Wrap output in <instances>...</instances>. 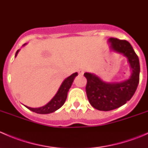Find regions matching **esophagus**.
Wrapping results in <instances>:
<instances>
[{
	"label": "esophagus",
	"instance_id": "obj_1",
	"mask_svg": "<svg viewBox=\"0 0 148 148\" xmlns=\"http://www.w3.org/2000/svg\"><path fill=\"white\" fill-rule=\"evenodd\" d=\"M84 72V71L83 69H79L78 70V73H79V74H80V75H83Z\"/></svg>",
	"mask_w": 148,
	"mask_h": 148
}]
</instances>
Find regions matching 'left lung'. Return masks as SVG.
Segmentation results:
<instances>
[{"label":"left lung","instance_id":"obj_1","mask_svg":"<svg viewBox=\"0 0 148 148\" xmlns=\"http://www.w3.org/2000/svg\"><path fill=\"white\" fill-rule=\"evenodd\" d=\"M112 51L127 58L130 65L131 75L122 82L108 83L94 74L86 72L84 76L87 83L86 92L89 102L94 108L100 111H110L126 104L136 91L140 79V62L138 55L126 40L109 38Z\"/></svg>","mask_w":148,"mask_h":148}]
</instances>
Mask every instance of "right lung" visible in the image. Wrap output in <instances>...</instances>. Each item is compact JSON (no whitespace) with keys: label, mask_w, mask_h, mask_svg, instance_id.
Returning <instances> with one entry per match:
<instances>
[{"label":"right lung","mask_w":148,"mask_h":148,"mask_svg":"<svg viewBox=\"0 0 148 148\" xmlns=\"http://www.w3.org/2000/svg\"><path fill=\"white\" fill-rule=\"evenodd\" d=\"M25 45H26V44H23V46ZM18 51L19 50L16 51L15 57L17 56ZM77 74H78L77 72H76L71 74L69 77H67L64 81L63 82V83L62 84L59 90H58L57 93L55 95L53 99L48 104H46V105L41 107H37V108H32V107H27V106H25V107H27L28 110H30L31 111L38 113V114H49V113L56 111L60 107H62V105L64 104L67 97V93H68L70 87H71V84H72L73 82H74V78L77 77Z\"/></svg>","instance_id":"1"}]
</instances>
